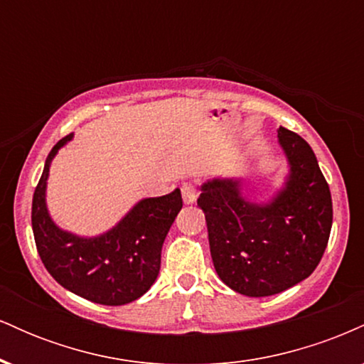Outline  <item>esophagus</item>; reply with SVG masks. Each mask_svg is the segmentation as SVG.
I'll return each instance as SVG.
<instances>
[{"instance_id": "1", "label": "esophagus", "mask_w": 364, "mask_h": 364, "mask_svg": "<svg viewBox=\"0 0 364 364\" xmlns=\"http://www.w3.org/2000/svg\"><path fill=\"white\" fill-rule=\"evenodd\" d=\"M181 195H183V202L188 203V205H190V203H195L196 196H198V193H196L195 185H191V183H183Z\"/></svg>"}]
</instances>
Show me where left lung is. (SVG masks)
I'll use <instances>...</instances> for the list:
<instances>
[{
    "mask_svg": "<svg viewBox=\"0 0 364 364\" xmlns=\"http://www.w3.org/2000/svg\"><path fill=\"white\" fill-rule=\"evenodd\" d=\"M289 174L269 203L241 195V179L203 183L198 207L205 214L215 272L240 294L263 298L310 277L332 229V196L306 140L277 129Z\"/></svg>",
    "mask_w": 364,
    "mask_h": 364,
    "instance_id": "1",
    "label": "left lung"
}]
</instances>
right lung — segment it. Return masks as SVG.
Listing matches in <instances>:
<instances>
[{
  "mask_svg": "<svg viewBox=\"0 0 364 364\" xmlns=\"http://www.w3.org/2000/svg\"><path fill=\"white\" fill-rule=\"evenodd\" d=\"M73 133L54 145L32 198V231L48 272L65 289L89 301L119 306L139 299L156 282L161 250L181 210L179 188L173 193L144 198L114 228L95 237L63 231L46 207L49 166Z\"/></svg>",
  "mask_w": 364,
  "mask_h": 364,
  "instance_id": "obj_1",
  "label": "right lung"
}]
</instances>
